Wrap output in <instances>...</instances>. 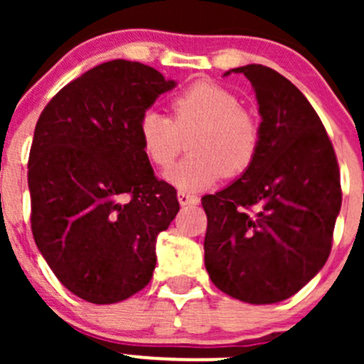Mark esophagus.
I'll return each instance as SVG.
<instances>
[{
  "instance_id": "esophagus-1",
  "label": "esophagus",
  "mask_w": 364,
  "mask_h": 364,
  "mask_svg": "<svg viewBox=\"0 0 364 364\" xmlns=\"http://www.w3.org/2000/svg\"><path fill=\"white\" fill-rule=\"evenodd\" d=\"M178 200H179V204H181V205H192V204L199 203V197L193 196V193H188V192H183V190H179Z\"/></svg>"
}]
</instances>
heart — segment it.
<instances>
[{
  "mask_svg": "<svg viewBox=\"0 0 364 364\" xmlns=\"http://www.w3.org/2000/svg\"><path fill=\"white\" fill-rule=\"evenodd\" d=\"M172 114L171 119L159 109H148L137 134L146 159L167 168L181 151L183 137L196 132L188 146L192 155L165 174L176 188L203 190L223 174L237 176L252 165L259 149V123L229 90L208 80L192 84L172 100Z\"/></svg>",
  "mask_w": 364,
  "mask_h": 364,
  "instance_id": "1",
  "label": "heart"
}]
</instances>
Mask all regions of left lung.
<instances>
[{
    "mask_svg": "<svg viewBox=\"0 0 364 364\" xmlns=\"http://www.w3.org/2000/svg\"><path fill=\"white\" fill-rule=\"evenodd\" d=\"M252 82L260 141L252 165L203 197L204 262L213 284L252 304L294 296L328 260L341 205L335 149L321 117L291 82L262 65L232 68Z\"/></svg>",
    "mask_w": 364,
    "mask_h": 364,
    "instance_id": "8db88e82",
    "label": "left lung"
}]
</instances>
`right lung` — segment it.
I'll list each match as a JSON object with an SVG mask.
<instances>
[{"instance_id": "add662e5", "label": "right lung", "mask_w": 364, "mask_h": 364, "mask_svg": "<svg viewBox=\"0 0 364 364\" xmlns=\"http://www.w3.org/2000/svg\"><path fill=\"white\" fill-rule=\"evenodd\" d=\"M176 87L159 70L114 60L87 70L46 105L28 164L31 230L58 280L95 304H112L149 284L156 237L179 211L160 181L137 127Z\"/></svg>"}]
</instances>
